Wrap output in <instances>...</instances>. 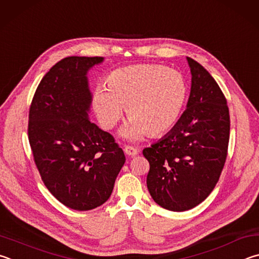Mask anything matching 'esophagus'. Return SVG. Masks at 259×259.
<instances>
[{
    "label": "esophagus",
    "instance_id": "esophagus-1",
    "mask_svg": "<svg viewBox=\"0 0 259 259\" xmlns=\"http://www.w3.org/2000/svg\"><path fill=\"white\" fill-rule=\"evenodd\" d=\"M124 152H125V155L127 157H134V156H137L138 153H139V149L134 148L132 146H126L124 148Z\"/></svg>",
    "mask_w": 259,
    "mask_h": 259
}]
</instances>
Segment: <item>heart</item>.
Returning a JSON list of instances; mask_svg holds the SVG:
<instances>
[{"label": "heart", "instance_id": "b5f03b06", "mask_svg": "<svg viewBox=\"0 0 259 259\" xmlns=\"http://www.w3.org/2000/svg\"><path fill=\"white\" fill-rule=\"evenodd\" d=\"M107 88L98 86L92 104L104 128L111 130L126 108L128 124L121 135L140 140L157 137L175 125L187 99V85L179 71L159 65H134L111 71Z\"/></svg>", "mask_w": 259, "mask_h": 259}]
</instances>
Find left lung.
I'll list each match as a JSON object with an SVG mask.
<instances>
[{
    "label": "left lung",
    "mask_w": 259,
    "mask_h": 259,
    "mask_svg": "<svg viewBox=\"0 0 259 259\" xmlns=\"http://www.w3.org/2000/svg\"><path fill=\"white\" fill-rule=\"evenodd\" d=\"M191 92L187 110L170 132L143 149L150 169L147 187L158 205L185 211L209 196L228 156L230 112L225 95L200 63L188 58Z\"/></svg>",
    "instance_id": "left-lung-1"
}]
</instances>
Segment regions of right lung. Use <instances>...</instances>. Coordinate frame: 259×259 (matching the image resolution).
<instances>
[{
  "label": "right lung",
  "mask_w": 259,
  "mask_h": 259,
  "mask_svg": "<svg viewBox=\"0 0 259 259\" xmlns=\"http://www.w3.org/2000/svg\"><path fill=\"white\" fill-rule=\"evenodd\" d=\"M102 57H68L39 81L31 100L28 140L48 190L62 205L91 210L111 196L125 164L112 135L91 122L86 72Z\"/></svg>",
  "instance_id": "1"
}]
</instances>
